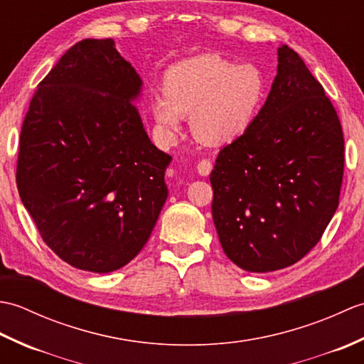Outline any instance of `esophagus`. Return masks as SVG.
I'll use <instances>...</instances> for the list:
<instances>
[{"instance_id": "esophagus-1", "label": "esophagus", "mask_w": 364, "mask_h": 364, "mask_svg": "<svg viewBox=\"0 0 364 364\" xmlns=\"http://www.w3.org/2000/svg\"><path fill=\"white\" fill-rule=\"evenodd\" d=\"M211 170H213V162L210 159H202L197 164V172L202 176L210 175Z\"/></svg>"}]
</instances>
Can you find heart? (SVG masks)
<instances>
[{
	"label": "heart",
	"instance_id": "b5f03b06",
	"mask_svg": "<svg viewBox=\"0 0 364 364\" xmlns=\"http://www.w3.org/2000/svg\"><path fill=\"white\" fill-rule=\"evenodd\" d=\"M151 114L162 134L175 139L183 117L200 144L223 146L249 131L264 103L266 81L253 64H235L220 54H200L168 68Z\"/></svg>",
	"mask_w": 364,
	"mask_h": 364
}]
</instances>
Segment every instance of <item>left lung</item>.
<instances>
[{
    "mask_svg": "<svg viewBox=\"0 0 364 364\" xmlns=\"http://www.w3.org/2000/svg\"><path fill=\"white\" fill-rule=\"evenodd\" d=\"M341 122L288 45L253 127L219 151L213 220L227 257L249 272L292 266L319 242L339 203Z\"/></svg>",
    "mask_w": 364,
    "mask_h": 364,
    "instance_id": "obj_1",
    "label": "left lung"
}]
</instances>
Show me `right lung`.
<instances>
[{
	"instance_id": "obj_1",
	"label": "right lung",
	"mask_w": 364,
	"mask_h": 364,
	"mask_svg": "<svg viewBox=\"0 0 364 364\" xmlns=\"http://www.w3.org/2000/svg\"><path fill=\"white\" fill-rule=\"evenodd\" d=\"M37 87L20 134L21 202L60 259L112 272L142 250L168 194L172 158L134 103L141 76L112 38H84Z\"/></svg>"
}]
</instances>
